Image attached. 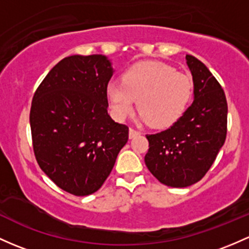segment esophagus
<instances>
[{
    "mask_svg": "<svg viewBox=\"0 0 249 249\" xmlns=\"http://www.w3.org/2000/svg\"><path fill=\"white\" fill-rule=\"evenodd\" d=\"M139 134H140V132H139V130H135V129H133V128H129V139L135 138V136H138Z\"/></svg>",
    "mask_w": 249,
    "mask_h": 249,
    "instance_id": "1",
    "label": "esophagus"
}]
</instances>
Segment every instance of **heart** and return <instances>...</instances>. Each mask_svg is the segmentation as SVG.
<instances>
[{
    "label": "heart",
    "instance_id": "obj_1",
    "mask_svg": "<svg viewBox=\"0 0 249 249\" xmlns=\"http://www.w3.org/2000/svg\"><path fill=\"white\" fill-rule=\"evenodd\" d=\"M192 79L172 66L159 61L134 64L122 74V83L107 87L109 108L117 121L133 113L138 100L139 120L154 128H166L177 122L192 96Z\"/></svg>",
    "mask_w": 249,
    "mask_h": 249
}]
</instances>
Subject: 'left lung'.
<instances>
[{"label":"left lung","instance_id":"left-lung-1","mask_svg":"<svg viewBox=\"0 0 249 249\" xmlns=\"http://www.w3.org/2000/svg\"><path fill=\"white\" fill-rule=\"evenodd\" d=\"M194 82V102L170 128L147 134L145 164L160 183L186 188L204 177L226 141V95L202 61L186 54Z\"/></svg>","mask_w":249,"mask_h":249}]
</instances>
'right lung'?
Here are the masks:
<instances>
[{"label":"right lung","instance_id":"right-lung-1","mask_svg":"<svg viewBox=\"0 0 249 249\" xmlns=\"http://www.w3.org/2000/svg\"><path fill=\"white\" fill-rule=\"evenodd\" d=\"M113 73L106 55H70L47 73L32 101L36 161L55 185L74 196L103 185L128 141L127 125L108 114Z\"/></svg>","mask_w":249,"mask_h":249}]
</instances>
